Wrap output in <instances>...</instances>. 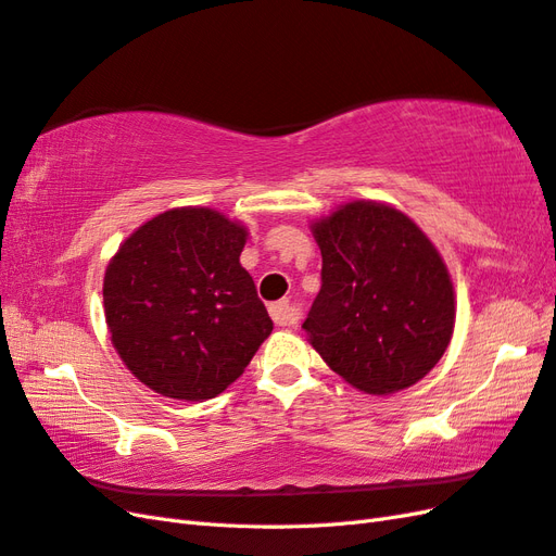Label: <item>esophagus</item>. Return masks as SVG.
Instances as JSON below:
<instances>
[{
    "label": "esophagus",
    "mask_w": 556,
    "mask_h": 556,
    "mask_svg": "<svg viewBox=\"0 0 556 556\" xmlns=\"http://www.w3.org/2000/svg\"><path fill=\"white\" fill-rule=\"evenodd\" d=\"M268 313H271V318L278 327H292V325L299 323V313L288 302V299H282V302H276V304L268 306Z\"/></svg>",
    "instance_id": "esophagus-1"
}]
</instances>
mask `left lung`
Returning <instances> with one entry per match:
<instances>
[{"label": "left lung", "mask_w": 556, "mask_h": 556, "mask_svg": "<svg viewBox=\"0 0 556 556\" xmlns=\"http://www.w3.org/2000/svg\"><path fill=\"white\" fill-rule=\"evenodd\" d=\"M323 288L304 320L311 346L369 395L414 386L454 334L452 276L438 248L397 207L351 201L311 224Z\"/></svg>", "instance_id": "1"}]
</instances>
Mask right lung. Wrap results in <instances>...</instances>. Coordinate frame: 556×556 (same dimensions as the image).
I'll return each mask as SVG.
<instances>
[{
    "instance_id": "right-lung-1",
    "label": "right lung",
    "mask_w": 556,
    "mask_h": 556,
    "mask_svg": "<svg viewBox=\"0 0 556 556\" xmlns=\"http://www.w3.org/2000/svg\"><path fill=\"white\" fill-rule=\"evenodd\" d=\"M248 229L213 207H173L135 229L104 271V320L144 386L203 402L250 365L274 323L241 266Z\"/></svg>"
}]
</instances>
